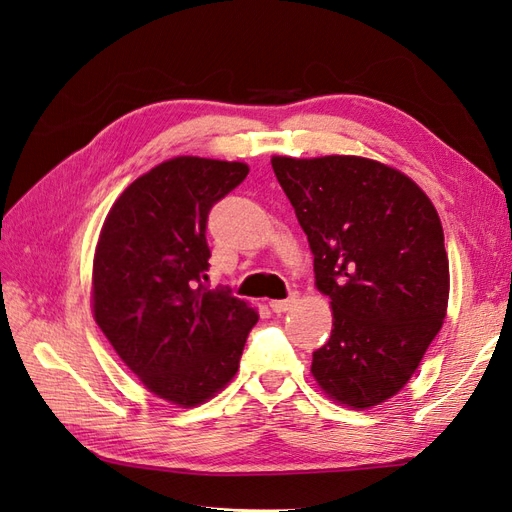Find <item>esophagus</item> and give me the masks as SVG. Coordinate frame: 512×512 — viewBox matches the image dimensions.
Masks as SVG:
<instances>
[{
	"mask_svg": "<svg viewBox=\"0 0 512 512\" xmlns=\"http://www.w3.org/2000/svg\"><path fill=\"white\" fill-rule=\"evenodd\" d=\"M294 303H297V297H294V294H290L288 299H282V301H280V299L269 301V307L273 309L275 314H284V312H288V309H290Z\"/></svg>",
	"mask_w": 512,
	"mask_h": 512,
	"instance_id": "obj_1",
	"label": "esophagus"
}]
</instances>
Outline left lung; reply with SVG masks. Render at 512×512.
<instances>
[{
  "mask_svg": "<svg viewBox=\"0 0 512 512\" xmlns=\"http://www.w3.org/2000/svg\"><path fill=\"white\" fill-rule=\"evenodd\" d=\"M271 166L333 307L312 374L339 404H382L404 389L446 316L438 211L410 177L367 158L273 156Z\"/></svg>",
  "mask_w": 512,
  "mask_h": 512,
  "instance_id": "left-lung-1",
  "label": "left lung"
}]
</instances>
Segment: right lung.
I'll list each match as a JSON object with an SVG mask.
<instances>
[{"instance_id":"add662e5","label":"right lung","mask_w":512,"mask_h":512,"mask_svg":"<svg viewBox=\"0 0 512 512\" xmlns=\"http://www.w3.org/2000/svg\"><path fill=\"white\" fill-rule=\"evenodd\" d=\"M243 162L181 156L130 183L94 258V316L151 393L190 408L237 374L258 314L205 286L211 207L247 177Z\"/></svg>"}]
</instances>
